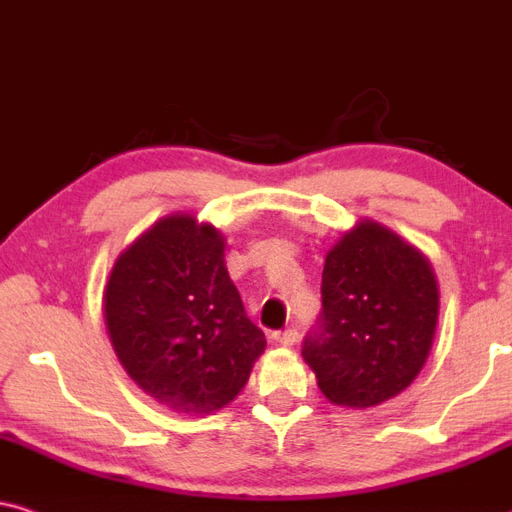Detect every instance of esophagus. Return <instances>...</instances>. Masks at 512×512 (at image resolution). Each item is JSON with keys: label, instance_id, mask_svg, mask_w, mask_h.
<instances>
[{"label": "esophagus", "instance_id": "1", "mask_svg": "<svg viewBox=\"0 0 512 512\" xmlns=\"http://www.w3.org/2000/svg\"><path fill=\"white\" fill-rule=\"evenodd\" d=\"M274 340L283 347H293L297 342V328H286L283 333H274Z\"/></svg>", "mask_w": 512, "mask_h": 512}]
</instances>
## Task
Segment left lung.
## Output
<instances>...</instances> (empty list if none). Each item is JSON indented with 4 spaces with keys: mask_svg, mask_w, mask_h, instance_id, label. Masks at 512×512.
<instances>
[{
    "mask_svg": "<svg viewBox=\"0 0 512 512\" xmlns=\"http://www.w3.org/2000/svg\"><path fill=\"white\" fill-rule=\"evenodd\" d=\"M321 302L302 357L323 397L368 409L416 380L439 316L437 278L423 252L387 226L361 219L328 250Z\"/></svg>",
    "mask_w": 512,
    "mask_h": 512,
    "instance_id": "left-lung-1",
    "label": "left lung"
}]
</instances>
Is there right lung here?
<instances>
[{"label":"right lung","instance_id":"obj_1","mask_svg":"<svg viewBox=\"0 0 512 512\" xmlns=\"http://www.w3.org/2000/svg\"><path fill=\"white\" fill-rule=\"evenodd\" d=\"M103 319L122 368L170 411L210 416L267 347L224 262V236L191 215L158 219L120 252Z\"/></svg>","mask_w":512,"mask_h":512}]
</instances>
